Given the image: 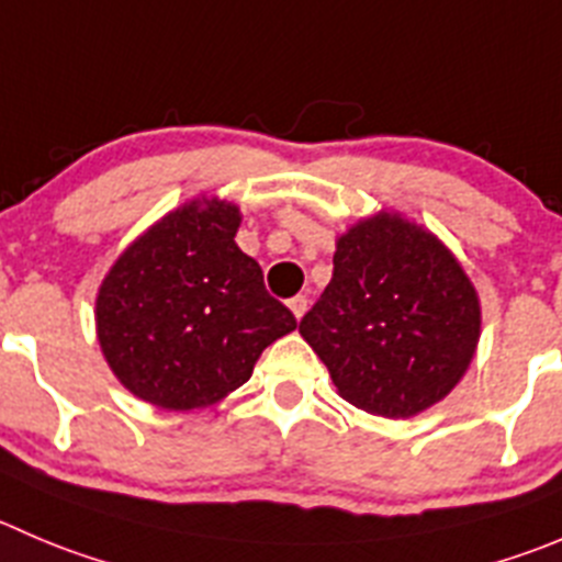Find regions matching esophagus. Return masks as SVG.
<instances>
[{
  "label": "esophagus",
  "instance_id": "1",
  "mask_svg": "<svg viewBox=\"0 0 562 562\" xmlns=\"http://www.w3.org/2000/svg\"><path fill=\"white\" fill-rule=\"evenodd\" d=\"M306 308H308V297H306V295H295V297H292V301H290V312L295 314L297 319H301L303 314H306Z\"/></svg>",
  "mask_w": 562,
  "mask_h": 562
}]
</instances>
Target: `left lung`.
Wrapping results in <instances>:
<instances>
[{"label": "left lung", "mask_w": 562, "mask_h": 562, "mask_svg": "<svg viewBox=\"0 0 562 562\" xmlns=\"http://www.w3.org/2000/svg\"><path fill=\"white\" fill-rule=\"evenodd\" d=\"M301 336L356 408L408 419L456 389L480 339V301L447 245L378 212L336 239L334 278Z\"/></svg>", "instance_id": "8db88e82"}]
</instances>
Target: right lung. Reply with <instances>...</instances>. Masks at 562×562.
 <instances>
[{
    "instance_id": "1",
    "label": "right lung",
    "mask_w": 562,
    "mask_h": 562,
    "mask_svg": "<svg viewBox=\"0 0 562 562\" xmlns=\"http://www.w3.org/2000/svg\"><path fill=\"white\" fill-rule=\"evenodd\" d=\"M239 210L195 198L117 256L95 297V334L115 378L168 411L221 403L261 350L297 328L237 248Z\"/></svg>"
}]
</instances>
